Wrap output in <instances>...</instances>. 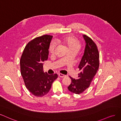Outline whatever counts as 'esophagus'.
<instances>
[{"label":"esophagus","mask_w":121,"mask_h":121,"mask_svg":"<svg viewBox=\"0 0 121 121\" xmlns=\"http://www.w3.org/2000/svg\"><path fill=\"white\" fill-rule=\"evenodd\" d=\"M58 75H59V76L60 77H61V78H63V77H64L65 76V75L63 74H61V73H59V74H58Z\"/></svg>","instance_id":"1"}]
</instances>
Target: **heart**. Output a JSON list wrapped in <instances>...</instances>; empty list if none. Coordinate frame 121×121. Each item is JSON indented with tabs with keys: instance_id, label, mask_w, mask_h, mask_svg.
Wrapping results in <instances>:
<instances>
[{
	"instance_id": "b5f03b06",
	"label": "heart",
	"mask_w": 121,
	"mask_h": 121,
	"mask_svg": "<svg viewBox=\"0 0 121 121\" xmlns=\"http://www.w3.org/2000/svg\"><path fill=\"white\" fill-rule=\"evenodd\" d=\"M59 42L67 46L70 52H78L81 48V43L79 40L73 35H68L62 37L58 39ZM56 48V44L54 41L50 43L49 46V51L53 54L54 53Z\"/></svg>"
}]
</instances>
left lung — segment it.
I'll use <instances>...</instances> for the list:
<instances>
[{
    "mask_svg": "<svg viewBox=\"0 0 121 121\" xmlns=\"http://www.w3.org/2000/svg\"><path fill=\"white\" fill-rule=\"evenodd\" d=\"M83 36L86 46L78 67L80 72L77 79L69 76L71 83L68 87L70 91L78 95L82 93L90 86L99 65V52L96 44L86 35H84Z\"/></svg>",
    "mask_w": 121,
    "mask_h": 121,
    "instance_id": "obj_1",
    "label": "left lung"
}]
</instances>
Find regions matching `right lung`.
<instances>
[{"label":"right lung","instance_id":"obj_1","mask_svg":"<svg viewBox=\"0 0 121 121\" xmlns=\"http://www.w3.org/2000/svg\"><path fill=\"white\" fill-rule=\"evenodd\" d=\"M52 36L43 35L26 46L20 60L21 73L26 88L34 95L42 97L49 92L57 74L49 75L43 70V62L48 58Z\"/></svg>","mask_w":121,"mask_h":121}]
</instances>
